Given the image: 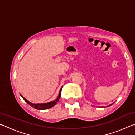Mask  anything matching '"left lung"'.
<instances>
[{"mask_svg":"<svg viewBox=\"0 0 135 135\" xmlns=\"http://www.w3.org/2000/svg\"><path fill=\"white\" fill-rule=\"evenodd\" d=\"M113 105V104H111V105ZM110 105H109V106H110ZM109 106H108V107H109Z\"/></svg>","mask_w":135,"mask_h":135,"instance_id":"left-lung-1","label":"left lung"}]
</instances>
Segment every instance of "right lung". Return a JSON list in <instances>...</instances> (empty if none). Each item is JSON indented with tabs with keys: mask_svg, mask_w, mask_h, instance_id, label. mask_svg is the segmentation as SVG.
<instances>
[{
	"mask_svg": "<svg viewBox=\"0 0 135 135\" xmlns=\"http://www.w3.org/2000/svg\"><path fill=\"white\" fill-rule=\"evenodd\" d=\"M62 87L61 88L60 91H59V95H58V98H57L56 99V100H54V101H52V102H47V103L37 104H33V103H31V102H29L28 100H27L26 99H25V98L23 97H22V95H21V96L27 104H28L30 105H31L32 107H33V108H35V109H49V108H52V107H54L55 105L57 103V102L58 101L59 99V98H60V97H61V90H62Z\"/></svg>",
	"mask_w": 135,
	"mask_h": 135,
	"instance_id": "obj_1",
	"label": "right lung"
}]
</instances>
